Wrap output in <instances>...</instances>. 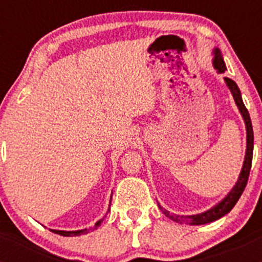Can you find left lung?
<instances>
[{
  "mask_svg": "<svg viewBox=\"0 0 262 262\" xmlns=\"http://www.w3.org/2000/svg\"><path fill=\"white\" fill-rule=\"evenodd\" d=\"M212 66L216 69L217 73H224V71H227L226 62H224L223 56H222L221 50L217 47H215L212 50ZM224 82L230 89L231 94H232L233 99H235V103L239 108L240 114H242L243 119H244L245 123V131H247V149H245V156H244V163H243V168L240 170L239 178L236 184L233 185V187L231 189V191L224 196L221 202H217L214 207L209 209L207 211L200 212V214L194 215H177V214H170L168 210L163 209L161 206L159 205L160 210L164 212L165 216H168L169 219H172L173 222L180 224H190V226H201V224H207L211 223V222L217 221L221 219L222 216H224L226 214L231 211L233 209V206L236 205V202L239 201V198L242 196L243 191H244L245 186H247V182H248L249 172H251V165H252V157H253V128H252V122L251 117H249V113L247 110V107L244 106L243 102L242 93H240L239 86L236 85V82L233 80L228 77H224Z\"/></svg>",
  "mask_w": 262,
  "mask_h": 262,
  "instance_id": "1",
  "label": "left lung"
}]
</instances>
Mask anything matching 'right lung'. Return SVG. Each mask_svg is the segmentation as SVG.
Returning a JSON list of instances; mask_svg holds the SVG:
<instances>
[{"mask_svg": "<svg viewBox=\"0 0 262 262\" xmlns=\"http://www.w3.org/2000/svg\"><path fill=\"white\" fill-rule=\"evenodd\" d=\"M111 202V201H110ZM103 222V217L102 219H99L93 227H89V228H84V230H78V231H60V230H51L53 233H57V235H61V236H80V235H84V233L90 232V231L96 230L97 227L101 226V223Z\"/></svg>", "mask_w": 262, "mask_h": 262, "instance_id": "add662e5", "label": "right lung"}]
</instances>
